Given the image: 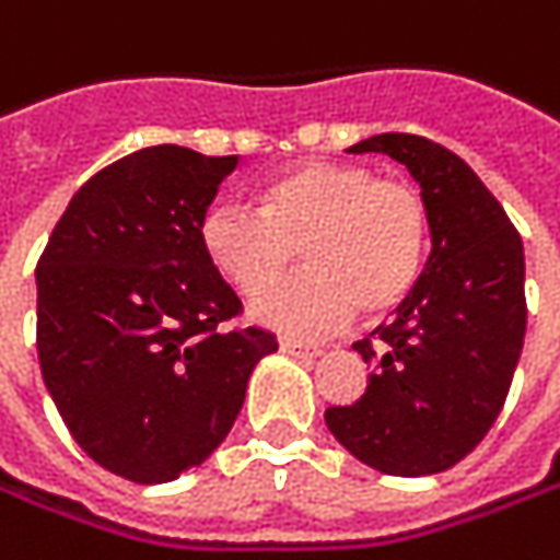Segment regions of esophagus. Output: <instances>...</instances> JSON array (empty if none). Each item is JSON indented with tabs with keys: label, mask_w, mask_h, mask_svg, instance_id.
Segmentation results:
<instances>
[{
	"label": "esophagus",
	"mask_w": 560,
	"mask_h": 560,
	"mask_svg": "<svg viewBox=\"0 0 560 560\" xmlns=\"http://www.w3.org/2000/svg\"><path fill=\"white\" fill-rule=\"evenodd\" d=\"M280 350L290 352V355H305V359L322 355V347H315V343H302V340H293V337H280Z\"/></svg>",
	"instance_id": "esophagus-1"
}]
</instances>
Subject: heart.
Segmentation results:
<instances>
[{
    "label": "heart",
    "instance_id": "obj_1",
    "mask_svg": "<svg viewBox=\"0 0 560 560\" xmlns=\"http://www.w3.org/2000/svg\"><path fill=\"white\" fill-rule=\"evenodd\" d=\"M198 242L242 295L266 289L299 247L306 270L258 295L252 318L312 337L404 302L425 265L429 210L412 185L377 179L359 163L312 160L267 183L258 208L210 205Z\"/></svg>",
    "mask_w": 560,
    "mask_h": 560
}]
</instances>
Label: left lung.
<instances>
[{
  "mask_svg": "<svg viewBox=\"0 0 560 560\" xmlns=\"http://www.w3.org/2000/svg\"><path fill=\"white\" fill-rule=\"evenodd\" d=\"M350 154L404 163L429 210L432 252L397 318L352 347L372 365L365 394L327 406L324 422L377 472H444L489 434L517 369L523 242L482 179L429 138L387 131Z\"/></svg>",
  "mask_w": 560,
  "mask_h": 560,
  "instance_id": "8db88e82",
  "label": "left lung"
}]
</instances>
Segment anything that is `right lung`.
I'll return each mask as SVG.
<instances>
[{"label": "right lung", "instance_id": "obj_1", "mask_svg": "<svg viewBox=\"0 0 560 560\" xmlns=\"http://www.w3.org/2000/svg\"><path fill=\"white\" fill-rule=\"evenodd\" d=\"M238 156L141 148L78 188L37 265V352L71 438L138 486L173 482L226 441L261 327L223 330L233 287L198 223Z\"/></svg>", "mask_w": 560, "mask_h": 560}]
</instances>
